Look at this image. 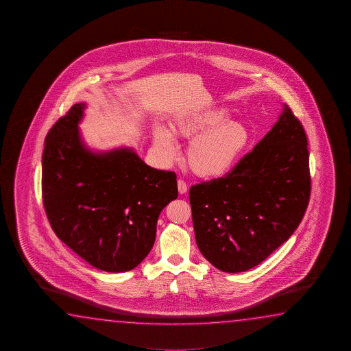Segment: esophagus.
I'll list each match as a JSON object with an SVG mask.
<instances>
[{
	"instance_id": "1",
	"label": "esophagus",
	"mask_w": 351,
	"mask_h": 351,
	"mask_svg": "<svg viewBox=\"0 0 351 351\" xmlns=\"http://www.w3.org/2000/svg\"><path fill=\"white\" fill-rule=\"evenodd\" d=\"M178 191L180 194H185L188 191V185L183 179H179L178 180Z\"/></svg>"
}]
</instances>
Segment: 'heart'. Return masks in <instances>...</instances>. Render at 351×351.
Instances as JSON below:
<instances>
[{
  "mask_svg": "<svg viewBox=\"0 0 351 351\" xmlns=\"http://www.w3.org/2000/svg\"><path fill=\"white\" fill-rule=\"evenodd\" d=\"M223 108H213L177 117L171 124L174 136L191 138L186 147V162L202 178H217L230 172L250 141L244 125L228 120ZM154 141L160 155L172 160L178 149L170 131L156 126Z\"/></svg>",
  "mask_w": 351,
  "mask_h": 351,
  "instance_id": "obj_1",
  "label": "heart"
}]
</instances>
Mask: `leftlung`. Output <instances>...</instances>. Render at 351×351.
<instances>
[{
    "instance_id": "left-lung-1",
    "label": "left lung",
    "mask_w": 351,
    "mask_h": 351,
    "mask_svg": "<svg viewBox=\"0 0 351 351\" xmlns=\"http://www.w3.org/2000/svg\"><path fill=\"white\" fill-rule=\"evenodd\" d=\"M311 195L307 136L289 106L225 177L189 191L196 244L215 267L241 273L286 242Z\"/></svg>"
}]
</instances>
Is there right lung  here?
Wrapping results in <instances>:
<instances>
[{
  "label": "right lung",
  "mask_w": 351,
  "mask_h": 351,
  "mask_svg": "<svg viewBox=\"0 0 351 351\" xmlns=\"http://www.w3.org/2000/svg\"><path fill=\"white\" fill-rule=\"evenodd\" d=\"M84 104L72 106L45 137L43 204L55 234L92 267L123 273L155 243L160 211L177 199V176L129 149L95 154L78 132Z\"/></svg>",
  "instance_id": "right-lung-1"
}]
</instances>
